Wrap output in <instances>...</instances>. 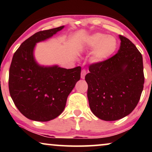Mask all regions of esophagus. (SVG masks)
<instances>
[{"instance_id": "esophagus-1", "label": "esophagus", "mask_w": 152, "mask_h": 152, "mask_svg": "<svg viewBox=\"0 0 152 152\" xmlns=\"http://www.w3.org/2000/svg\"><path fill=\"white\" fill-rule=\"evenodd\" d=\"M86 75V71L85 70H82V72H81V78L84 79L85 75Z\"/></svg>"}]
</instances>
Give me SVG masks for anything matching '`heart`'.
<instances>
[{"label": "heart", "mask_w": 152, "mask_h": 152, "mask_svg": "<svg viewBox=\"0 0 152 152\" xmlns=\"http://www.w3.org/2000/svg\"><path fill=\"white\" fill-rule=\"evenodd\" d=\"M118 47V42L115 37L101 32L89 35L83 43V49L93 50L91 59L97 64L104 63L111 59L117 51Z\"/></svg>", "instance_id": "b5f03b06"}]
</instances>
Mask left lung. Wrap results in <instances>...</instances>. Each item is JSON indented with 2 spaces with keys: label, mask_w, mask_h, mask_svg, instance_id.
<instances>
[{
  "label": "left lung",
  "mask_w": 152,
  "mask_h": 152,
  "mask_svg": "<svg viewBox=\"0 0 152 152\" xmlns=\"http://www.w3.org/2000/svg\"><path fill=\"white\" fill-rule=\"evenodd\" d=\"M119 38L118 53L104 63L91 64L85 77L91 111L105 121L120 120L132 113L145 82L142 55L129 39L122 35Z\"/></svg>",
  "instance_id": "obj_1"
}]
</instances>
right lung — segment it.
Returning <instances> with one entry per match:
<instances>
[{"instance_id": "add662e5", "label": "right lung", "mask_w": 152, "mask_h": 152, "mask_svg": "<svg viewBox=\"0 0 152 152\" xmlns=\"http://www.w3.org/2000/svg\"><path fill=\"white\" fill-rule=\"evenodd\" d=\"M64 26L35 33L14 54L9 72L10 96L28 119L47 122L65 109L68 95L80 80L81 67L71 69L57 65L41 66L34 58L37 43L50 38Z\"/></svg>"}]
</instances>
